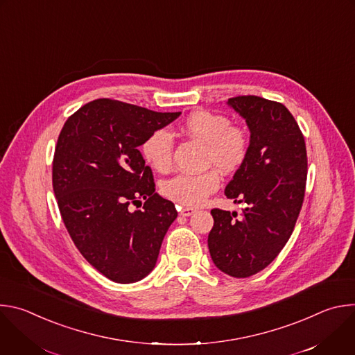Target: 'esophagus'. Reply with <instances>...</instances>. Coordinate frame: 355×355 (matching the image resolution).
Instances as JSON below:
<instances>
[{
  "mask_svg": "<svg viewBox=\"0 0 355 355\" xmlns=\"http://www.w3.org/2000/svg\"><path fill=\"white\" fill-rule=\"evenodd\" d=\"M195 214V209L193 208H181L180 209V215L181 216H191Z\"/></svg>",
  "mask_w": 355,
  "mask_h": 355,
  "instance_id": "34e87169",
  "label": "esophagus"
}]
</instances>
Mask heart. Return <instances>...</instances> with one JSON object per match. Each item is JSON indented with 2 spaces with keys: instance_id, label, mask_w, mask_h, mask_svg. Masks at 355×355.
I'll return each mask as SVG.
<instances>
[{
  "instance_id": "1",
  "label": "heart",
  "mask_w": 355,
  "mask_h": 355,
  "mask_svg": "<svg viewBox=\"0 0 355 355\" xmlns=\"http://www.w3.org/2000/svg\"><path fill=\"white\" fill-rule=\"evenodd\" d=\"M189 137L204 143L207 162L223 173L234 171L247 156L248 140L245 133L230 125L227 116L208 111L191 114L181 125ZM146 162L156 171H167L173 160V136L167 129L151 133L141 144ZM219 187V175L211 170L204 174H178L166 181L163 193L182 207H198L204 204L208 195Z\"/></svg>"
}]
</instances>
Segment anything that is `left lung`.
Returning a JSON list of instances; mask_svg holds the SVG:
<instances>
[{
  "instance_id": "left-lung-1",
  "label": "left lung",
  "mask_w": 355,
  "mask_h": 355,
  "mask_svg": "<svg viewBox=\"0 0 355 355\" xmlns=\"http://www.w3.org/2000/svg\"><path fill=\"white\" fill-rule=\"evenodd\" d=\"M247 123V156L225 188V195L244 204L236 212L212 209L208 247L214 264L234 278L264 270L289 240L299 216L308 175L305 139L279 103L243 95L226 103Z\"/></svg>"
}]
</instances>
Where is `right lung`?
Masks as SVG:
<instances>
[{
	"label": "right lung",
	"mask_w": 355,
	"mask_h": 355,
	"mask_svg": "<svg viewBox=\"0 0 355 355\" xmlns=\"http://www.w3.org/2000/svg\"><path fill=\"white\" fill-rule=\"evenodd\" d=\"M180 115L95 99L59 135L53 191L62 219L83 257L114 282H137L153 271L177 218L173 202L156 193L137 147ZM141 198L144 209L130 211Z\"/></svg>",
	"instance_id": "obj_1"
}]
</instances>
